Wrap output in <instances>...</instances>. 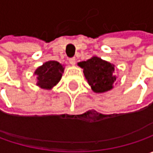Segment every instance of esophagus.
Segmentation results:
<instances>
[{"label":"esophagus","mask_w":153,"mask_h":153,"mask_svg":"<svg viewBox=\"0 0 153 153\" xmlns=\"http://www.w3.org/2000/svg\"><path fill=\"white\" fill-rule=\"evenodd\" d=\"M69 62H70V64H71V65H74L76 64V58H75V57H73V58H71V59H69Z\"/></svg>","instance_id":"esophagus-1"}]
</instances>
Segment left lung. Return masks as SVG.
<instances>
[{
	"label": "left lung",
	"mask_w": 153,
	"mask_h": 153,
	"mask_svg": "<svg viewBox=\"0 0 153 153\" xmlns=\"http://www.w3.org/2000/svg\"><path fill=\"white\" fill-rule=\"evenodd\" d=\"M83 69V73L88 83L94 93H105L112 89L116 83L114 65L94 56L91 59L78 63Z\"/></svg>",
	"instance_id": "obj_1"
}]
</instances>
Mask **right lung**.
Segmentation results:
<instances>
[{
	"label": "right lung",
	"mask_w": 153,
	"mask_h": 153,
	"mask_svg": "<svg viewBox=\"0 0 153 153\" xmlns=\"http://www.w3.org/2000/svg\"><path fill=\"white\" fill-rule=\"evenodd\" d=\"M64 69L61 64L54 60L44 63L35 71L37 76L36 85L43 89H51L60 81Z\"/></svg>",
	"instance_id": "add662e5"
}]
</instances>
